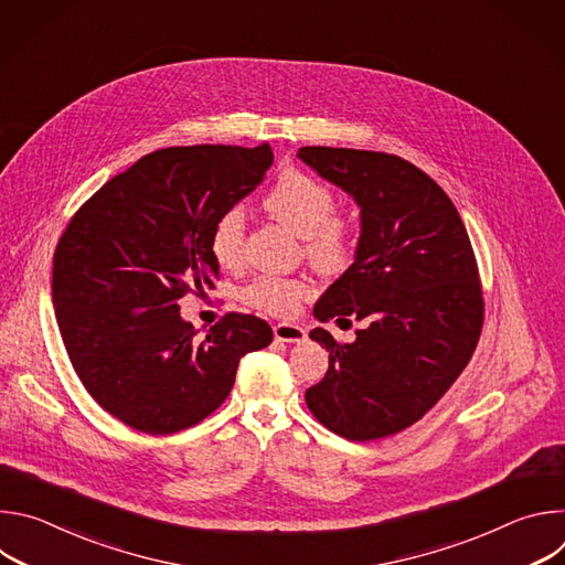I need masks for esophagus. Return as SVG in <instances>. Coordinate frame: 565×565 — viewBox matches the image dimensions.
I'll list each match as a JSON object with an SVG mask.
<instances>
[{
    "mask_svg": "<svg viewBox=\"0 0 565 565\" xmlns=\"http://www.w3.org/2000/svg\"><path fill=\"white\" fill-rule=\"evenodd\" d=\"M273 331L279 342H303L308 338L306 329H301L299 324H286V321L284 324H277Z\"/></svg>",
    "mask_w": 565,
    "mask_h": 565,
    "instance_id": "esophagus-1",
    "label": "esophagus"
}]
</instances>
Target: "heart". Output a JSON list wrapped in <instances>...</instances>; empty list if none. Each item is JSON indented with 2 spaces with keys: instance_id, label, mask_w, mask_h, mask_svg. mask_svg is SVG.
Masks as SVG:
<instances>
[{
  "instance_id": "1",
  "label": "heart",
  "mask_w": 565,
  "mask_h": 565,
  "mask_svg": "<svg viewBox=\"0 0 565 565\" xmlns=\"http://www.w3.org/2000/svg\"><path fill=\"white\" fill-rule=\"evenodd\" d=\"M266 212L303 238V250L312 266L338 273L349 266L355 250V227L349 216L335 214L333 190L299 170L284 172L264 199ZM246 218L241 207L223 210L210 230V253L223 268H234L244 248ZM306 284L275 275L253 279L241 299L268 315H290L306 297Z\"/></svg>"
}]
</instances>
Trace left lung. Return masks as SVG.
I'll return each mask as SVG.
<instances>
[{
  "mask_svg": "<svg viewBox=\"0 0 565 565\" xmlns=\"http://www.w3.org/2000/svg\"><path fill=\"white\" fill-rule=\"evenodd\" d=\"M297 158L360 207L355 259L312 312L340 327L364 321L351 344L310 331L329 371L306 405L349 440L393 436L436 405L478 344L482 290L465 223L443 188L399 156L301 147Z\"/></svg>",
  "mask_w": 565,
  "mask_h": 565,
  "instance_id": "1",
  "label": "left lung"
}]
</instances>
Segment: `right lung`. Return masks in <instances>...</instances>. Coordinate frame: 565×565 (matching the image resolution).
<instances>
[{
	"mask_svg": "<svg viewBox=\"0 0 565 565\" xmlns=\"http://www.w3.org/2000/svg\"><path fill=\"white\" fill-rule=\"evenodd\" d=\"M273 160L268 142L158 149L68 221L53 255L60 335L79 382L120 423L151 436L201 423L230 395L238 360L273 342L244 312L196 338L179 308L218 279L210 230Z\"/></svg>",
	"mask_w": 565,
	"mask_h": 565,
	"instance_id": "add662e5",
	"label": "right lung"
}]
</instances>
